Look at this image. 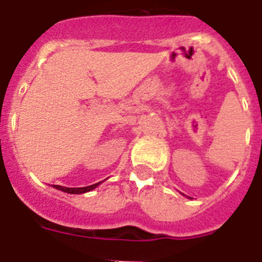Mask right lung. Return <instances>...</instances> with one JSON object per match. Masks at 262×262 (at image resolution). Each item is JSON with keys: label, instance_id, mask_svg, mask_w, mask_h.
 Instances as JSON below:
<instances>
[{"label": "right lung", "instance_id": "add662e5", "mask_svg": "<svg viewBox=\"0 0 262 262\" xmlns=\"http://www.w3.org/2000/svg\"><path fill=\"white\" fill-rule=\"evenodd\" d=\"M99 184H101V182H97V184L90 185V186H85V187H66V186H60V185H53V187H55V189H57V190L64 191V193L84 194V193H88V191H90V190H93V189H96Z\"/></svg>", "mask_w": 262, "mask_h": 262}]
</instances>
